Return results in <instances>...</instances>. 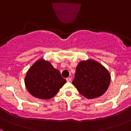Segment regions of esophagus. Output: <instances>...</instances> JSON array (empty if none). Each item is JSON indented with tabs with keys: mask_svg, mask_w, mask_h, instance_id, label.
<instances>
[{
	"mask_svg": "<svg viewBox=\"0 0 131 131\" xmlns=\"http://www.w3.org/2000/svg\"><path fill=\"white\" fill-rule=\"evenodd\" d=\"M67 81L68 82H71V81H72V78H71V77L67 78Z\"/></svg>",
	"mask_w": 131,
	"mask_h": 131,
	"instance_id": "obj_1",
	"label": "esophagus"
}]
</instances>
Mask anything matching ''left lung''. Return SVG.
Masks as SVG:
<instances>
[{
  "label": "left lung",
  "mask_w": 131,
  "mask_h": 131,
  "mask_svg": "<svg viewBox=\"0 0 131 131\" xmlns=\"http://www.w3.org/2000/svg\"><path fill=\"white\" fill-rule=\"evenodd\" d=\"M110 80V74L102 64L88 59L78 64L72 84L84 97L94 99L106 92Z\"/></svg>",
  "instance_id": "obj_1"
}]
</instances>
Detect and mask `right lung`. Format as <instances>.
<instances>
[{"label": "right lung", "mask_w": 131, "mask_h": 131, "mask_svg": "<svg viewBox=\"0 0 131 131\" xmlns=\"http://www.w3.org/2000/svg\"><path fill=\"white\" fill-rule=\"evenodd\" d=\"M67 80L51 63L43 59L37 61L28 70L25 84L33 96L42 100L53 97Z\"/></svg>", "instance_id": "obj_1"}]
</instances>
